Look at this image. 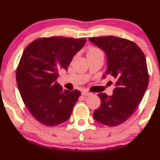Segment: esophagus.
I'll list each match as a JSON object with an SVG mask.
<instances>
[{
    "label": "esophagus",
    "instance_id": "esophagus-1",
    "mask_svg": "<svg viewBox=\"0 0 160 160\" xmlns=\"http://www.w3.org/2000/svg\"><path fill=\"white\" fill-rule=\"evenodd\" d=\"M91 94L92 93H90V92L85 91V90L82 91V95H83V96H90V95H91Z\"/></svg>",
    "mask_w": 160,
    "mask_h": 160
}]
</instances>
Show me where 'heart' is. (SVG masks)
<instances>
[{
	"instance_id": "1",
	"label": "heart",
	"mask_w": 160,
	"mask_h": 160,
	"mask_svg": "<svg viewBox=\"0 0 160 160\" xmlns=\"http://www.w3.org/2000/svg\"><path fill=\"white\" fill-rule=\"evenodd\" d=\"M98 53H102V52L101 51L100 49H97V48H90L89 49H88V56H90V55H94V54H98Z\"/></svg>"
}]
</instances>
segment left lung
Wrapping results in <instances>:
<instances>
[{
    "mask_svg": "<svg viewBox=\"0 0 160 160\" xmlns=\"http://www.w3.org/2000/svg\"><path fill=\"white\" fill-rule=\"evenodd\" d=\"M89 40L105 52V73L116 80L111 96L98 94L101 106L94 111L93 118L104 125L117 126L133 114L147 89L149 73L146 56L135 43L125 38L102 36Z\"/></svg>",
    "mask_w": 160,
    "mask_h": 160,
    "instance_id": "8db88e82",
    "label": "left lung"
}]
</instances>
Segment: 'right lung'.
I'll return each mask as SVG.
<instances>
[{
    "label": "right lung",
    "mask_w": 160,
    "mask_h": 160,
    "mask_svg": "<svg viewBox=\"0 0 160 160\" xmlns=\"http://www.w3.org/2000/svg\"><path fill=\"white\" fill-rule=\"evenodd\" d=\"M85 43L86 38H42L23 52L16 72L18 88L28 110L42 125L54 126L70 118L81 93L63 91L56 80Z\"/></svg>",
    "instance_id": "obj_1"
}]
</instances>
